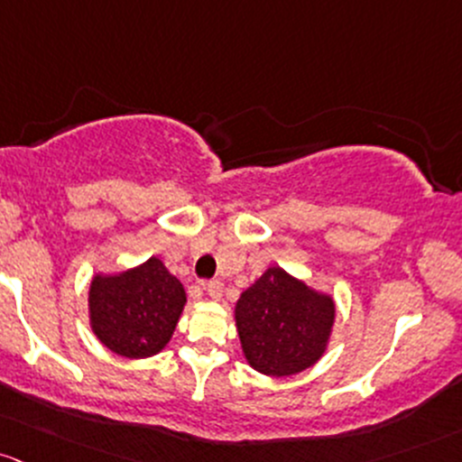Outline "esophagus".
Returning a JSON list of instances; mask_svg holds the SVG:
<instances>
[{
    "label": "esophagus",
    "mask_w": 462,
    "mask_h": 462,
    "mask_svg": "<svg viewBox=\"0 0 462 462\" xmlns=\"http://www.w3.org/2000/svg\"><path fill=\"white\" fill-rule=\"evenodd\" d=\"M206 291H208V296L212 298V300H219V298L223 296V282L221 281H210L206 285Z\"/></svg>",
    "instance_id": "esophagus-1"
}]
</instances>
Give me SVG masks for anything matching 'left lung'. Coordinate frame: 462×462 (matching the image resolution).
<instances>
[{
  "label": "left lung",
  "mask_w": 462,
  "mask_h": 462,
  "mask_svg": "<svg viewBox=\"0 0 462 462\" xmlns=\"http://www.w3.org/2000/svg\"><path fill=\"white\" fill-rule=\"evenodd\" d=\"M336 313L331 293L309 287L282 267H267L235 305L247 364L267 377L307 371L327 353Z\"/></svg>",
  "instance_id": "8db88e82"
}]
</instances>
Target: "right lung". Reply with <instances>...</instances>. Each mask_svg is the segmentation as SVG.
<instances>
[{
	"mask_svg": "<svg viewBox=\"0 0 462 462\" xmlns=\"http://www.w3.org/2000/svg\"><path fill=\"white\" fill-rule=\"evenodd\" d=\"M184 305V285L157 256L118 273H94L88 293L91 331L126 359L160 353L173 337Z\"/></svg>",
	"mask_w": 462,
	"mask_h": 462,
	"instance_id": "add662e5",
	"label": "right lung"
}]
</instances>
